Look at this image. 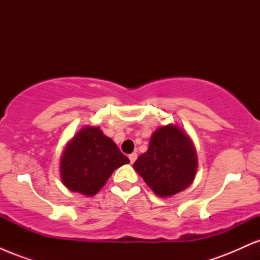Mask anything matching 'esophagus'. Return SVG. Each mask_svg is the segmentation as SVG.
<instances>
[{"instance_id":"obj_1","label":"esophagus","mask_w":260,"mask_h":260,"mask_svg":"<svg viewBox=\"0 0 260 260\" xmlns=\"http://www.w3.org/2000/svg\"><path fill=\"white\" fill-rule=\"evenodd\" d=\"M129 160H131V164H133L134 161L137 160V157H138V155H137V153H132V154H129Z\"/></svg>"}]
</instances>
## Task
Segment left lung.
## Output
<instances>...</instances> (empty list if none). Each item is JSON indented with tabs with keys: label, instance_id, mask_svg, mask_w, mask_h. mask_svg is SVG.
<instances>
[{
	"label": "left lung",
	"instance_id": "obj_1",
	"mask_svg": "<svg viewBox=\"0 0 260 260\" xmlns=\"http://www.w3.org/2000/svg\"><path fill=\"white\" fill-rule=\"evenodd\" d=\"M133 168L154 193L170 197L192 183L198 160L186 134L175 126H165L154 132L148 150L137 159Z\"/></svg>",
	"mask_w": 260,
	"mask_h": 260
}]
</instances>
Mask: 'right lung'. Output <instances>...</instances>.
Instances as JSON below:
<instances>
[{
    "mask_svg": "<svg viewBox=\"0 0 260 260\" xmlns=\"http://www.w3.org/2000/svg\"><path fill=\"white\" fill-rule=\"evenodd\" d=\"M129 162L117 145L98 127H85L64 148L62 182L68 189L94 196L116 169Z\"/></svg>",
    "mask_w": 260,
    "mask_h": 260,
    "instance_id": "add662e5",
    "label": "right lung"
}]
</instances>
